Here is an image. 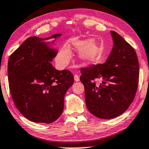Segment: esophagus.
<instances>
[{
  "label": "esophagus",
  "instance_id": "obj_1",
  "mask_svg": "<svg viewBox=\"0 0 149 149\" xmlns=\"http://www.w3.org/2000/svg\"><path fill=\"white\" fill-rule=\"evenodd\" d=\"M74 80L76 81V82H78V81L80 80V78H79L78 75H74Z\"/></svg>",
  "mask_w": 149,
  "mask_h": 149
}]
</instances>
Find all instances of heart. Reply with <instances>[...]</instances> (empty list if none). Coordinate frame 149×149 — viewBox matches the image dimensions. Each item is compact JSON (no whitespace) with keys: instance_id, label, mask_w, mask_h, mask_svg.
Listing matches in <instances>:
<instances>
[{"instance_id":"1","label":"heart","mask_w":149,"mask_h":149,"mask_svg":"<svg viewBox=\"0 0 149 149\" xmlns=\"http://www.w3.org/2000/svg\"><path fill=\"white\" fill-rule=\"evenodd\" d=\"M74 48L79 49L78 56L81 60L86 63L94 62L97 59L100 52V47L95 40L80 39L71 42ZM71 58V51L68 47L63 46L57 55L56 61L60 66H65Z\"/></svg>"}]
</instances>
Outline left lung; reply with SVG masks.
Returning a JSON list of instances; mask_svg holds the SVG:
<instances>
[{"label": "left lung", "instance_id": "left-lung-1", "mask_svg": "<svg viewBox=\"0 0 149 149\" xmlns=\"http://www.w3.org/2000/svg\"><path fill=\"white\" fill-rule=\"evenodd\" d=\"M110 33L114 45L106 63L81 69L80 78L84 86L87 109L103 119L116 118L127 110L139 78L134 49L117 33Z\"/></svg>", "mask_w": 149, "mask_h": 149}]
</instances>
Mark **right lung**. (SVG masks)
Here are the masks:
<instances>
[{"label":"right lung","mask_w":149,"mask_h":149,"mask_svg":"<svg viewBox=\"0 0 149 149\" xmlns=\"http://www.w3.org/2000/svg\"><path fill=\"white\" fill-rule=\"evenodd\" d=\"M61 36L29 37L8 61V80L11 97L22 114L35 123H51L63 113L64 97L73 84L68 70H57L51 62L58 51L53 47ZM54 39L51 42H47Z\"/></svg>","instance_id":"right-lung-1"}]
</instances>
